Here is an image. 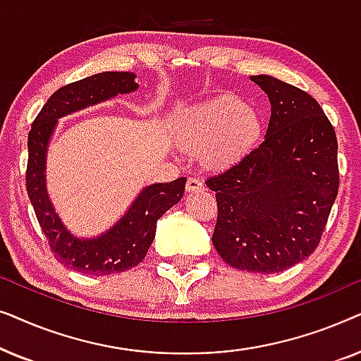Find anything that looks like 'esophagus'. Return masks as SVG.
<instances>
[{"mask_svg": "<svg viewBox=\"0 0 361 361\" xmlns=\"http://www.w3.org/2000/svg\"><path fill=\"white\" fill-rule=\"evenodd\" d=\"M185 189L187 192H199L204 189V184H202V180L195 179V177H189V179H187Z\"/></svg>", "mask_w": 361, "mask_h": 361, "instance_id": "obj_1", "label": "esophagus"}]
</instances>
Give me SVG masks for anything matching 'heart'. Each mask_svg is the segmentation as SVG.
<instances>
[{
  "mask_svg": "<svg viewBox=\"0 0 361 361\" xmlns=\"http://www.w3.org/2000/svg\"><path fill=\"white\" fill-rule=\"evenodd\" d=\"M264 133L263 118L235 95H220L187 108L176 125V141L202 152L207 169L224 171L243 161Z\"/></svg>",
  "mask_w": 361,
  "mask_h": 361,
  "instance_id": "1",
  "label": "heart"
}]
</instances>
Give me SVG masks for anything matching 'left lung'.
Returning <instances> with one entry per match:
<instances>
[{"mask_svg":"<svg viewBox=\"0 0 361 361\" xmlns=\"http://www.w3.org/2000/svg\"><path fill=\"white\" fill-rule=\"evenodd\" d=\"M250 78L271 103L264 141L205 184L219 207L212 243L221 259L268 274L317 248L338 192V145L309 93L269 75Z\"/></svg>","mask_w":361,"mask_h":361,"instance_id":"obj_1","label":"left lung"}]
</instances>
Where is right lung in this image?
<instances>
[{
  "instance_id": "right-lung-1",
  "label": "right lung",
  "mask_w": 361,
  "mask_h": 361,
  "mask_svg": "<svg viewBox=\"0 0 361 361\" xmlns=\"http://www.w3.org/2000/svg\"><path fill=\"white\" fill-rule=\"evenodd\" d=\"M133 72H102L54 92L39 111L27 136L26 189L51 251L63 266L83 274L108 276L135 268L145 259L156 235V224L182 199L185 177L145 187L126 214L95 238H78L54 210L46 187L47 146L59 118L106 102L137 88Z\"/></svg>"
}]
</instances>
